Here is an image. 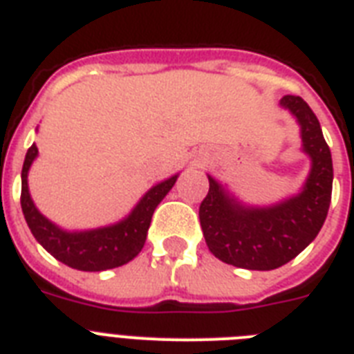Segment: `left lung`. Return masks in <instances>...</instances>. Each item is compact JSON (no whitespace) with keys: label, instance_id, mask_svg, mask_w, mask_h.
Segmentation results:
<instances>
[{"label":"left lung","instance_id":"1","mask_svg":"<svg viewBox=\"0 0 354 354\" xmlns=\"http://www.w3.org/2000/svg\"><path fill=\"white\" fill-rule=\"evenodd\" d=\"M281 104L301 124L303 149L313 171L301 194L266 209L242 207L209 176V191L198 209L209 252L246 270H274L299 255L316 239L330 204L333 158L318 118L301 97L285 95Z\"/></svg>","mask_w":354,"mask_h":354}]
</instances>
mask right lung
Masks as SVG:
<instances>
[{"mask_svg": "<svg viewBox=\"0 0 354 354\" xmlns=\"http://www.w3.org/2000/svg\"><path fill=\"white\" fill-rule=\"evenodd\" d=\"M38 154V147L32 145L25 156L24 169H21V211L35 239L51 253L60 263L71 268L84 270V272H101V270L118 268L132 261L145 244L150 221L161 200L165 198L176 182L178 176H172L165 182L158 183L149 193L145 194L136 209L128 218L115 226L91 230V232L68 233L47 221L36 209L27 189V172L32 160Z\"/></svg>", "mask_w": 354, "mask_h": 354, "instance_id": "add662e5", "label": "right lung"}]
</instances>
